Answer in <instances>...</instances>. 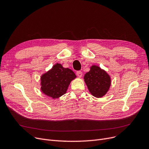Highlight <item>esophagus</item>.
Here are the masks:
<instances>
[{
  "label": "esophagus",
  "mask_w": 149,
  "mask_h": 149,
  "mask_svg": "<svg viewBox=\"0 0 149 149\" xmlns=\"http://www.w3.org/2000/svg\"><path fill=\"white\" fill-rule=\"evenodd\" d=\"M76 74H77V76H78V77H79V78H81V77L82 76V71H78L76 72Z\"/></svg>",
  "instance_id": "34e87169"
}]
</instances>
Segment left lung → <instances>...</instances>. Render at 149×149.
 Segmentation results:
<instances>
[{"label":"left lung","instance_id":"left-lung-1","mask_svg":"<svg viewBox=\"0 0 149 149\" xmlns=\"http://www.w3.org/2000/svg\"><path fill=\"white\" fill-rule=\"evenodd\" d=\"M84 79L89 92L97 98L104 96L111 86L110 76L96 65L91 67V70L85 74Z\"/></svg>","mask_w":149,"mask_h":149}]
</instances>
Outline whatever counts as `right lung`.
<instances>
[{"mask_svg": "<svg viewBox=\"0 0 149 149\" xmlns=\"http://www.w3.org/2000/svg\"><path fill=\"white\" fill-rule=\"evenodd\" d=\"M73 71L57 63L41 77V91L52 98H57L66 93L70 82L76 78Z\"/></svg>", "mask_w": 149, "mask_h": 149, "instance_id": "right-lung-1", "label": "right lung"}]
</instances>
